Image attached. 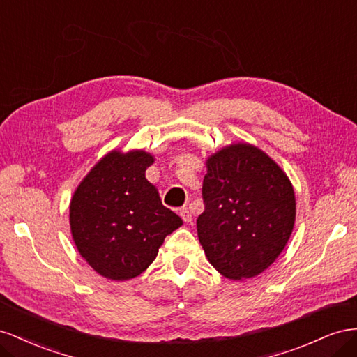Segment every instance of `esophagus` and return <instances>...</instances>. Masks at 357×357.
<instances>
[{
  "instance_id": "esophagus-1",
  "label": "esophagus",
  "mask_w": 357,
  "mask_h": 357,
  "mask_svg": "<svg viewBox=\"0 0 357 357\" xmlns=\"http://www.w3.org/2000/svg\"><path fill=\"white\" fill-rule=\"evenodd\" d=\"M179 215H181V218L184 220L185 222L191 224V221H192V215H191V212L188 211V208H182V209L179 211Z\"/></svg>"
}]
</instances>
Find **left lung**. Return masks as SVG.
I'll return each instance as SVG.
<instances>
[{"label": "left lung", "mask_w": 357, "mask_h": 357, "mask_svg": "<svg viewBox=\"0 0 357 357\" xmlns=\"http://www.w3.org/2000/svg\"><path fill=\"white\" fill-rule=\"evenodd\" d=\"M202 195L197 236L222 277H257L278 259L291 236L296 197L286 172L266 152L247 142L213 152Z\"/></svg>", "instance_id": "obj_1"}]
</instances>
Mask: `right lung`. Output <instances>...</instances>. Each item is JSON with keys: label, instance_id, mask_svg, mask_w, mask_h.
I'll return each instance as SVG.
<instances>
[{"label": "right lung", "instance_id": "1", "mask_svg": "<svg viewBox=\"0 0 357 357\" xmlns=\"http://www.w3.org/2000/svg\"><path fill=\"white\" fill-rule=\"evenodd\" d=\"M154 161L145 149H112L86 173L70 200L75 245L107 280L128 281L145 272L165 238L182 226L145 176Z\"/></svg>", "mask_w": 357, "mask_h": 357}]
</instances>
